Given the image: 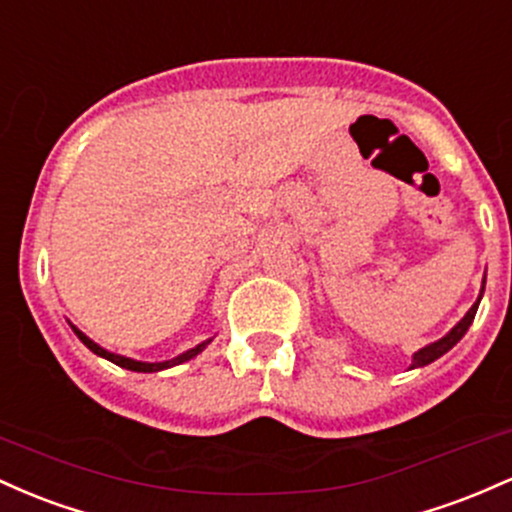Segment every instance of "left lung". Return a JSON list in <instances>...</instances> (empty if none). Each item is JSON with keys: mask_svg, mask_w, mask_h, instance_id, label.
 I'll use <instances>...</instances> for the list:
<instances>
[{"mask_svg": "<svg viewBox=\"0 0 512 512\" xmlns=\"http://www.w3.org/2000/svg\"><path fill=\"white\" fill-rule=\"evenodd\" d=\"M481 292H484V287H481ZM479 300H481V295H479ZM479 300H476V302L472 304V309H469V312L464 314V319L459 321V324H457L455 329H452L450 333H447V336H442L440 341L430 343V346L418 350V353L413 355V365H411V367H423V365L433 363V360H438L440 355H445L447 350L455 346L459 338H462L464 333H467L469 326H472V321H474V317H476V309H479Z\"/></svg>", "mask_w": 512, "mask_h": 512, "instance_id": "left-lung-1", "label": "left lung"}]
</instances>
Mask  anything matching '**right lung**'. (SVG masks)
Wrapping results in <instances>:
<instances>
[{"label": "right lung", "instance_id": "add662e5", "mask_svg": "<svg viewBox=\"0 0 512 512\" xmlns=\"http://www.w3.org/2000/svg\"><path fill=\"white\" fill-rule=\"evenodd\" d=\"M74 329V326H72ZM74 333H77L79 336V341L84 343L86 348L89 350H94L96 355H101V358H106V360H111V363H116V365H120V367H125V370H132V372H159V370H166V367H174V365H181V363H186V360H191V358H195V355L200 353V350H203L205 346H208L210 341H205V343H200V346H195V348H191V350H186V353H181L179 358H174V360H166V363H137V360H130V358H123V355H116V353H108V350H103L101 346H96L94 341H91V338H86L82 331L79 329H74Z\"/></svg>", "mask_w": 512, "mask_h": 512}]
</instances>
